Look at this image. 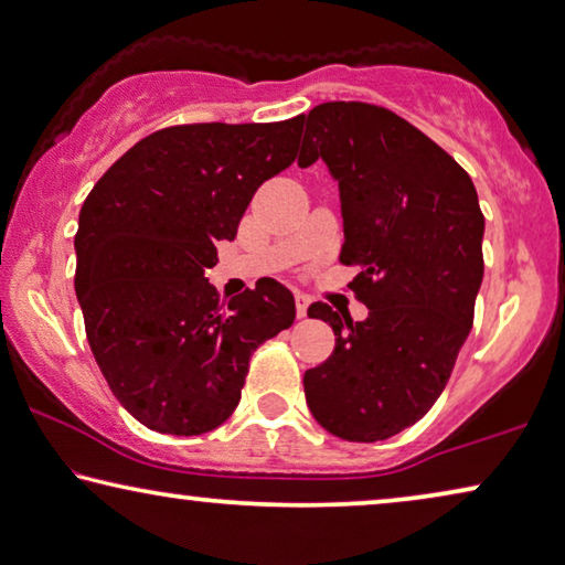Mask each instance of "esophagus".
Wrapping results in <instances>:
<instances>
[{"mask_svg":"<svg viewBox=\"0 0 565 565\" xmlns=\"http://www.w3.org/2000/svg\"><path fill=\"white\" fill-rule=\"evenodd\" d=\"M307 307H309L307 294H297V315H299V319L307 317Z\"/></svg>","mask_w":565,"mask_h":565,"instance_id":"obj_1","label":"esophagus"}]
</instances>
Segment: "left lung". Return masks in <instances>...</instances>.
<instances>
[{"label":"left lung","instance_id":"8db88e82","mask_svg":"<svg viewBox=\"0 0 565 565\" xmlns=\"http://www.w3.org/2000/svg\"><path fill=\"white\" fill-rule=\"evenodd\" d=\"M301 124L299 164L322 157L340 182V264L360 266L350 289L370 309L352 322L324 301L309 307L334 330V352L305 373L307 403L340 439L381 441L424 418L449 383L475 322L484 215L457 159L391 108L330 100Z\"/></svg>","mask_w":565,"mask_h":565}]
</instances>
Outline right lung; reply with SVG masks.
<instances>
[{
    "label": "right lung",
    "instance_id": "add662e5",
    "mask_svg": "<svg viewBox=\"0 0 565 565\" xmlns=\"http://www.w3.org/2000/svg\"><path fill=\"white\" fill-rule=\"evenodd\" d=\"M301 116L180 124L137 141L81 207L75 294L108 388L151 431H213L241 401L250 355L289 330L294 297L268 279L221 301L205 271L250 198L299 149Z\"/></svg>",
    "mask_w": 565,
    "mask_h": 565
}]
</instances>
